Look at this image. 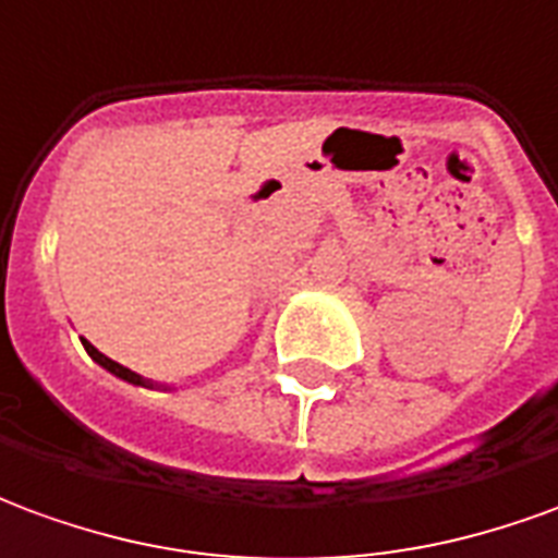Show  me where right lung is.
I'll return each mask as SVG.
<instances>
[{
    "mask_svg": "<svg viewBox=\"0 0 558 558\" xmlns=\"http://www.w3.org/2000/svg\"><path fill=\"white\" fill-rule=\"evenodd\" d=\"M83 349H86V354H89V357H93V361L101 363V366H105V369H108V373L120 375V378H125V381H132V385H144V378H141V375L132 373V369H125V366H122V363H117V361H110V357H105V354H101V351H98L96 345H89V342H86V339H83Z\"/></svg>",
    "mask_w": 558,
    "mask_h": 558,
    "instance_id": "add662e5",
    "label": "right lung"
}]
</instances>
